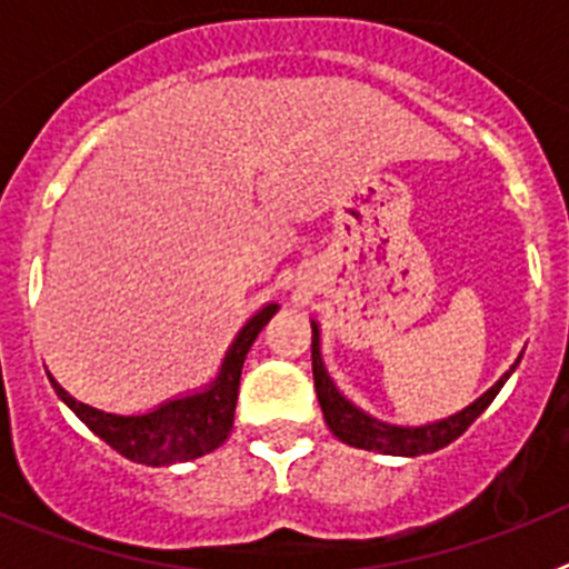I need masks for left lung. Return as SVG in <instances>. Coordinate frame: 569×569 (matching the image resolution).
<instances>
[{"label": "left lung", "mask_w": 569, "mask_h": 569, "mask_svg": "<svg viewBox=\"0 0 569 569\" xmlns=\"http://www.w3.org/2000/svg\"><path fill=\"white\" fill-rule=\"evenodd\" d=\"M310 325H313V385L316 396H319L321 413H325V421H328V427L333 430L336 439L345 441V445L359 447V450H376V453L385 456L436 453V450H441V447H447L450 441L459 439L467 427L485 413L487 405L496 399V393L505 387V381L510 379V373L516 370V365H519V361H516V365H512L510 370L481 396V399H476L470 407H465L461 413L450 416V419H441L436 421V425L425 427L387 425V421H379L373 419V416L361 413L359 407L350 405V401L336 390L328 370H325V361H321L319 325H316V321H310Z\"/></svg>", "instance_id": "left-lung-1"}]
</instances>
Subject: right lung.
Wrapping results in <instances>:
<instances>
[{"instance_id": "add662e5", "label": "right lung", "mask_w": 569, "mask_h": 569, "mask_svg": "<svg viewBox=\"0 0 569 569\" xmlns=\"http://www.w3.org/2000/svg\"><path fill=\"white\" fill-rule=\"evenodd\" d=\"M279 305H268L261 308L253 319L241 328L236 341L230 345L228 356L222 361V370L216 376L213 385L202 393L184 396V399H173L168 405L156 407L153 413L144 416H116L97 410V407L82 405L70 393H64L62 387L53 381L48 373L50 385L57 390L59 399L84 421V425L116 450L124 459L136 461V465L148 467H164L176 465V461L199 459L204 453H213L216 447L224 445V439L233 430V413L236 399H239V379L241 365L248 359L250 345L261 328L273 319Z\"/></svg>"}]
</instances>
